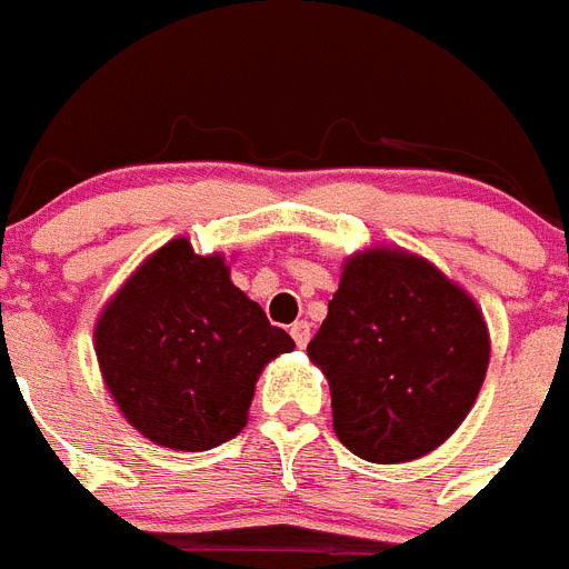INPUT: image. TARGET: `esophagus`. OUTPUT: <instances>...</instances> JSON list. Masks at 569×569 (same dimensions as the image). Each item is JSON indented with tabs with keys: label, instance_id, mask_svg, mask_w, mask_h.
Wrapping results in <instances>:
<instances>
[{
	"label": "esophagus",
	"instance_id": "obj_1",
	"mask_svg": "<svg viewBox=\"0 0 569 569\" xmlns=\"http://www.w3.org/2000/svg\"><path fill=\"white\" fill-rule=\"evenodd\" d=\"M290 338L297 340V347H308V340H311V322L297 320L290 326Z\"/></svg>",
	"mask_w": 569,
	"mask_h": 569
}]
</instances>
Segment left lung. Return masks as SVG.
<instances>
[{
  "instance_id": "left-lung-1",
  "label": "left lung",
  "mask_w": 569,
  "mask_h": 569,
  "mask_svg": "<svg viewBox=\"0 0 569 569\" xmlns=\"http://www.w3.org/2000/svg\"><path fill=\"white\" fill-rule=\"evenodd\" d=\"M308 358L331 388L340 443L372 465L429 456L465 422L488 372L481 308L426 258H347Z\"/></svg>"
}]
</instances>
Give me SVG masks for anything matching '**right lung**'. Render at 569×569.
Segmentation results:
<instances>
[{"instance_id": "right-lung-1", "label": "right lung", "mask_w": 569, "mask_h": 569, "mask_svg": "<svg viewBox=\"0 0 569 569\" xmlns=\"http://www.w3.org/2000/svg\"><path fill=\"white\" fill-rule=\"evenodd\" d=\"M108 393L158 447L206 452L231 440L263 363L293 349L258 302L234 288L220 252L163 243L102 308L93 331Z\"/></svg>"}]
</instances>
